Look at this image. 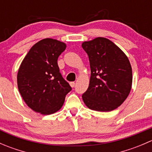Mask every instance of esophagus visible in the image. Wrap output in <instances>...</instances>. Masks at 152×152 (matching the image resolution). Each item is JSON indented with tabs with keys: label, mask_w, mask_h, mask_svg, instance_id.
Instances as JSON below:
<instances>
[{
	"label": "esophagus",
	"mask_w": 152,
	"mask_h": 152,
	"mask_svg": "<svg viewBox=\"0 0 152 152\" xmlns=\"http://www.w3.org/2000/svg\"><path fill=\"white\" fill-rule=\"evenodd\" d=\"M70 87H74V86H75V82H70Z\"/></svg>",
	"instance_id": "1"
}]
</instances>
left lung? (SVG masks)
Returning a JSON list of instances; mask_svg holds the SVG:
<instances>
[{"mask_svg": "<svg viewBox=\"0 0 152 152\" xmlns=\"http://www.w3.org/2000/svg\"><path fill=\"white\" fill-rule=\"evenodd\" d=\"M82 47L87 53L91 76L82 95L89 109L110 112L124 103L132 85L131 64L126 55L114 42L104 37L85 41Z\"/></svg>", "mask_w": 152, "mask_h": 152, "instance_id": "8db88e82", "label": "left lung"}]
</instances>
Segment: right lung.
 I'll return each instance as SVG.
<instances>
[{
	"label": "right lung",
	"instance_id": "1",
	"mask_svg": "<svg viewBox=\"0 0 152 152\" xmlns=\"http://www.w3.org/2000/svg\"><path fill=\"white\" fill-rule=\"evenodd\" d=\"M66 44L45 38L33 45L20 64L17 81L20 93L28 107L42 115L61 109L71 87L59 73L57 59Z\"/></svg>",
	"mask_w": 152,
	"mask_h": 152
}]
</instances>
